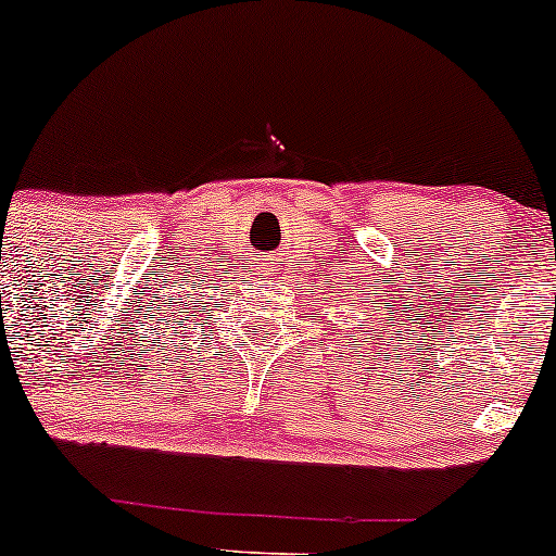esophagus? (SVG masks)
<instances>
[{
  "mask_svg": "<svg viewBox=\"0 0 556 556\" xmlns=\"http://www.w3.org/2000/svg\"><path fill=\"white\" fill-rule=\"evenodd\" d=\"M271 261H274V258H264V261H261V266H258V268H261V271H264V274H266V277H268V274H271V271H274V268H271V266H274V264H271Z\"/></svg>",
  "mask_w": 556,
  "mask_h": 556,
  "instance_id": "obj_1",
  "label": "esophagus"
}]
</instances>
